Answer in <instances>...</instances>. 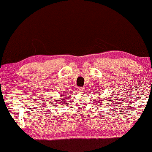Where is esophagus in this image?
<instances>
[{
	"instance_id": "obj_1",
	"label": "esophagus",
	"mask_w": 152,
	"mask_h": 152,
	"mask_svg": "<svg viewBox=\"0 0 152 152\" xmlns=\"http://www.w3.org/2000/svg\"><path fill=\"white\" fill-rule=\"evenodd\" d=\"M79 91H84L85 88H84V87H80V88H79Z\"/></svg>"
}]
</instances>
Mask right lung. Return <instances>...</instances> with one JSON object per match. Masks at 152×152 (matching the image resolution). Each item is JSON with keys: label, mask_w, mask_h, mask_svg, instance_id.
I'll return each mask as SVG.
<instances>
[{"label": "right lung", "mask_w": 152, "mask_h": 152, "mask_svg": "<svg viewBox=\"0 0 152 152\" xmlns=\"http://www.w3.org/2000/svg\"><path fill=\"white\" fill-rule=\"evenodd\" d=\"M65 96H66V95H65ZM59 100H57V101L59 102H57L56 104H57L58 107H63L64 105H65V104H66V102H68L67 100H66V98H65V97H63V96H61L60 97H59ZM58 103H61V104L60 105V106H59V105L58 104Z\"/></svg>", "instance_id": "add662e5"}]
</instances>
